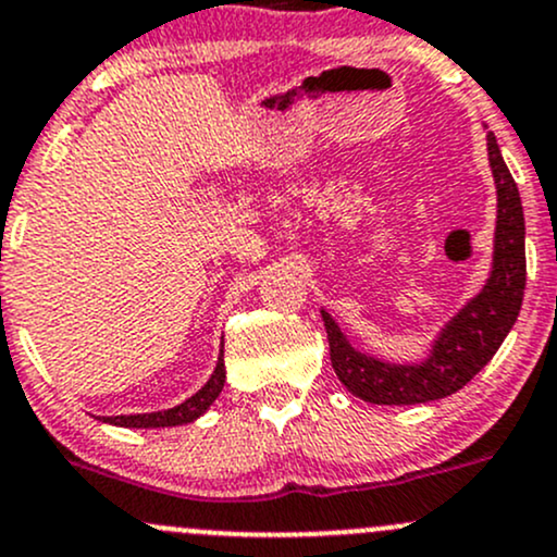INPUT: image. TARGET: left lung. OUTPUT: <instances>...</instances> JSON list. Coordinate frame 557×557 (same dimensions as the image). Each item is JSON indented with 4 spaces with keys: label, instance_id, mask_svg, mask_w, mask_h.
Returning <instances> with one entry per match:
<instances>
[{
    "label": "left lung",
    "instance_id": "8db88e82",
    "mask_svg": "<svg viewBox=\"0 0 557 557\" xmlns=\"http://www.w3.org/2000/svg\"><path fill=\"white\" fill-rule=\"evenodd\" d=\"M486 148L497 187L492 272L479 296L470 298L442 327L423 362L396 364L359 351L322 309L335 375L370 405H425L455 394L481 372L516 325L527 288V224L521 195L492 132L486 134Z\"/></svg>",
    "mask_w": 557,
    "mask_h": 557
}]
</instances>
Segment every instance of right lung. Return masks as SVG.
Instances as JSON below:
<instances>
[{
	"label": "right lung",
	"instance_id": "obj_1",
	"mask_svg": "<svg viewBox=\"0 0 557 557\" xmlns=\"http://www.w3.org/2000/svg\"><path fill=\"white\" fill-rule=\"evenodd\" d=\"M224 377H227V370H224V348L219 351V362L213 368V375L209 377L203 388L195 391L189 399L182 401V405L171 409H158V412H143V414H113V418H102V423L121 425V428H169V425H185L198 420L200 414L209 409L216 396L222 394Z\"/></svg>",
	"mask_w": 557,
	"mask_h": 557
}]
</instances>
